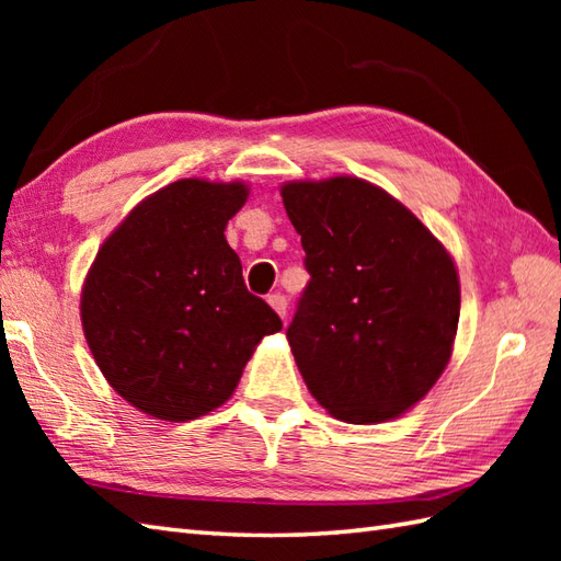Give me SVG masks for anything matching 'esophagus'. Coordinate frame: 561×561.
Listing matches in <instances>:
<instances>
[{
    "label": "esophagus",
    "mask_w": 561,
    "mask_h": 561,
    "mask_svg": "<svg viewBox=\"0 0 561 561\" xmlns=\"http://www.w3.org/2000/svg\"><path fill=\"white\" fill-rule=\"evenodd\" d=\"M267 301H270V306L274 308V311H277L279 318H287V308H289L287 296H284L282 291H274V294L267 296Z\"/></svg>",
    "instance_id": "obj_1"
}]
</instances>
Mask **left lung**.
<instances>
[{
    "label": "left lung",
    "instance_id": "left-lung-1",
    "mask_svg": "<svg viewBox=\"0 0 561 561\" xmlns=\"http://www.w3.org/2000/svg\"><path fill=\"white\" fill-rule=\"evenodd\" d=\"M282 199L311 274L287 328L308 390L342 422L392 420L450 359L456 265L408 207L359 178L287 183Z\"/></svg>",
    "mask_w": 561,
    "mask_h": 561
}]
</instances>
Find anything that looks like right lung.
Wrapping results in <instances>:
<instances>
[{
  "label": "right lung",
  "instance_id": "obj_1",
  "mask_svg": "<svg viewBox=\"0 0 561 561\" xmlns=\"http://www.w3.org/2000/svg\"><path fill=\"white\" fill-rule=\"evenodd\" d=\"M243 183L185 178L127 214L99 250L81 291V325L103 376L165 422L231 398L255 344L282 330L250 294L224 229Z\"/></svg>",
  "mask_w": 561,
  "mask_h": 561
}]
</instances>
